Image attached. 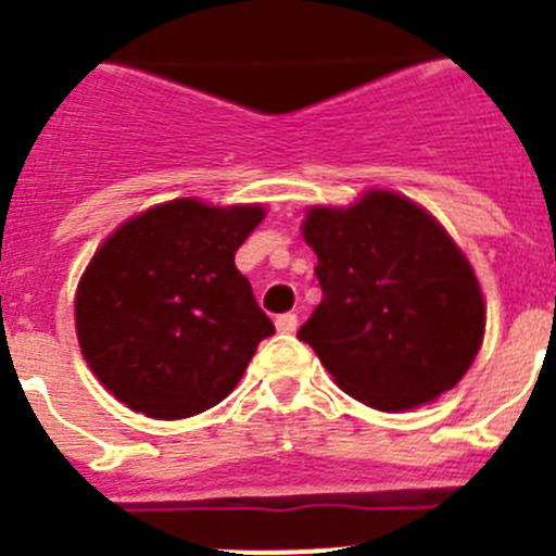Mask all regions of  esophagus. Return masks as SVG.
Listing matches in <instances>:
<instances>
[{
	"mask_svg": "<svg viewBox=\"0 0 556 556\" xmlns=\"http://www.w3.org/2000/svg\"><path fill=\"white\" fill-rule=\"evenodd\" d=\"M275 328L281 333H292L298 331V314L287 312V314H278V320H275Z\"/></svg>",
	"mask_w": 556,
	"mask_h": 556,
	"instance_id": "34e87169",
	"label": "esophagus"
}]
</instances>
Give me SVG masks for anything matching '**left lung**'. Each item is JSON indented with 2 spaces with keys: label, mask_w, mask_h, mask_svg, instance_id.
<instances>
[{
  "label": "left lung",
  "mask_w": 556,
  "mask_h": 556,
  "mask_svg": "<svg viewBox=\"0 0 556 556\" xmlns=\"http://www.w3.org/2000/svg\"><path fill=\"white\" fill-rule=\"evenodd\" d=\"M323 301L301 326L348 395L381 412L429 404L456 387L484 337L468 258L429 211L395 191L303 219Z\"/></svg>",
  "instance_id": "8db88e82"
}]
</instances>
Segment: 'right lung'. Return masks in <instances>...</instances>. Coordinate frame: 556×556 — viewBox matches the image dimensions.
I'll use <instances>...</instances> for the list:
<instances>
[{
	"label": "right lung",
	"mask_w": 556,
	"mask_h": 556,
	"mask_svg": "<svg viewBox=\"0 0 556 556\" xmlns=\"http://www.w3.org/2000/svg\"><path fill=\"white\" fill-rule=\"evenodd\" d=\"M262 205L172 200L127 219L86 267L75 298L80 351L132 412L180 420L217 406L275 326L236 250Z\"/></svg>",
	"instance_id": "obj_1"
}]
</instances>
